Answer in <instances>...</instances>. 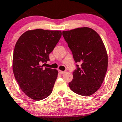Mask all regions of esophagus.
I'll list each match as a JSON object with an SVG mask.
<instances>
[{
	"mask_svg": "<svg viewBox=\"0 0 122 122\" xmlns=\"http://www.w3.org/2000/svg\"><path fill=\"white\" fill-rule=\"evenodd\" d=\"M58 72H59V73H60V74H64V73L66 72V71H61V70H59V71H58Z\"/></svg>",
	"mask_w": 122,
	"mask_h": 122,
	"instance_id": "34e87169",
	"label": "esophagus"
}]
</instances>
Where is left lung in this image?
Segmentation results:
<instances>
[{"label":"left lung","instance_id":"obj_1","mask_svg":"<svg viewBox=\"0 0 122 122\" xmlns=\"http://www.w3.org/2000/svg\"><path fill=\"white\" fill-rule=\"evenodd\" d=\"M62 36L71 50L77 66L73 79L69 83L74 93L88 96L98 91L106 74L108 56L102 39L90 27H79L62 31Z\"/></svg>","mask_w":122,"mask_h":122}]
</instances>
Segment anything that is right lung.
<instances>
[{
    "label": "right lung",
    "instance_id": "1",
    "mask_svg": "<svg viewBox=\"0 0 122 122\" xmlns=\"http://www.w3.org/2000/svg\"><path fill=\"white\" fill-rule=\"evenodd\" d=\"M61 30H29L20 36L13 55V71L19 86L32 99L40 101L52 93L56 69L45 67L49 54L61 37Z\"/></svg>",
    "mask_w": 122,
    "mask_h": 122
}]
</instances>
